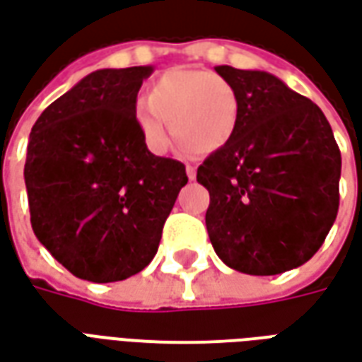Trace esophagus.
<instances>
[{
	"instance_id": "34e87169",
	"label": "esophagus",
	"mask_w": 362,
	"mask_h": 362,
	"mask_svg": "<svg viewBox=\"0 0 362 362\" xmlns=\"http://www.w3.org/2000/svg\"><path fill=\"white\" fill-rule=\"evenodd\" d=\"M186 174H188L189 180H196V174H197V168L194 165H188L186 166Z\"/></svg>"
}]
</instances>
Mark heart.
Listing matches in <instances>:
<instances>
[{"label": "heart", "instance_id": "b5f03b06", "mask_svg": "<svg viewBox=\"0 0 362 362\" xmlns=\"http://www.w3.org/2000/svg\"><path fill=\"white\" fill-rule=\"evenodd\" d=\"M240 100L221 75L202 69H170L153 83L135 108V127L145 147L163 155L170 147L168 127L182 151L213 153L238 127Z\"/></svg>", "mask_w": 362, "mask_h": 362}]
</instances>
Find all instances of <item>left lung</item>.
<instances>
[{
    "mask_svg": "<svg viewBox=\"0 0 362 362\" xmlns=\"http://www.w3.org/2000/svg\"><path fill=\"white\" fill-rule=\"evenodd\" d=\"M235 87L240 119L233 139L197 168L209 192L205 225L228 267L277 275L306 264L339 207L341 153L310 98L267 71L217 66Z\"/></svg>",
    "mask_w": 362,
    "mask_h": 362,
    "instance_id": "8db88e82",
    "label": "left lung"
}]
</instances>
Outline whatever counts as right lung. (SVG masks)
<instances>
[{"label":"right lung","instance_id":"right-lung-1","mask_svg":"<svg viewBox=\"0 0 362 362\" xmlns=\"http://www.w3.org/2000/svg\"><path fill=\"white\" fill-rule=\"evenodd\" d=\"M151 66L98 69L33 126L25 163L36 238L67 272L93 283L139 273L155 258L186 166L153 155L135 127Z\"/></svg>","mask_w":362,"mask_h":362}]
</instances>
